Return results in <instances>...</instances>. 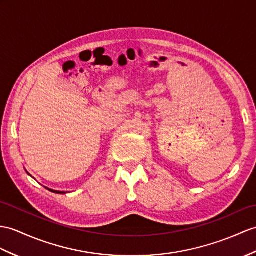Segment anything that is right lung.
<instances>
[{
	"label": "right lung",
	"instance_id": "right-lung-1",
	"mask_svg": "<svg viewBox=\"0 0 256 256\" xmlns=\"http://www.w3.org/2000/svg\"><path fill=\"white\" fill-rule=\"evenodd\" d=\"M26 172H27V170H26ZM27 174L30 176V174H29L28 172H27ZM46 188L48 191L54 192V193H58V194H65V193H67V192H65V191H56V190H53V189H50V188H48V186H46Z\"/></svg>",
	"mask_w": 256,
	"mask_h": 256
}]
</instances>
